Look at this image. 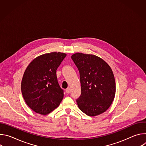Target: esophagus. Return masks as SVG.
Returning <instances> with one entry per match:
<instances>
[{
    "label": "esophagus",
    "mask_w": 146,
    "mask_h": 146,
    "mask_svg": "<svg viewBox=\"0 0 146 146\" xmlns=\"http://www.w3.org/2000/svg\"><path fill=\"white\" fill-rule=\"evenodd\" d=\"M71 92V90H70V88H68L66 90V92L68 93V94H69Z\"/></svg>",
    "instance_id": "1"
}]
</instances>
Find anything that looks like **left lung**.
Returning <instances> with one entry per match:
<instances>
[{"label": "left lung", "instance_id": "1", "mask_svg": "<svg viewBox=\"0 0 146 146\" xmlns=\"http://www.w3.org/2000/svg\"><path fill=\"white\" fill-rule=\"evenodd\" d=\"M71 58L80 73L81 93L76 100L78 107L91 117L106 111L115 94V82L111 68L94 55L78 52Z\"/></svg>", "mask_w": 146, "mask_h": 146}]
</instances>
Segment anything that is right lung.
Instances as JSON below:
<instances>
[{"mask_svg": "<svg viewBox=\"0 0 146 146\" xmlns=\"http://www.w3.org/2000/svg\"><path fill=\"white\" fill-rule=\"evenodd\" d=\"M66 54L53 52L34 59L26 69L21 91L27 105L37 113L48 114L60 105L64 90L58 82L56 69Z\"/></svg>", "mask_w": 146, "mask_h": 146, "instance_id": "add662e5", "label": "right lung"}]
</instances>
